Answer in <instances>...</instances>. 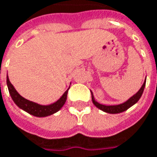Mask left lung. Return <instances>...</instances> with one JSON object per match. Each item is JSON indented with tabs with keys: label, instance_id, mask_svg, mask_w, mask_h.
Listing matches in <instances>:
<instances>
[{
	"label": "left lung",
	"instance_id": "8db88e82",
	"mask_svg": "<svg viewBox=\"0 0 157 157\" xmlns=\"http://www.w3.org/2000/svg\"><path fill=\"white\" fill-rule=\"evenodd\" d=\"M146 86V80L144 82V84L142 85L141 88L138 90V92L136 94H135L133 97H131L128 101H126L125 103L123 104H120V105H116V106H105V105H102V104H99L98 102H97L95 100V98L93 96V94L91 93V96H92V102L93 104L97 107L98 108L107 112V113H110V114H117V113H121V112H124L126 110H128V108L130 107H132L133 105H135L141 98L143 92H144V88Z\"/></svg>",
	"mask_w": 157,
	"mask_h": 157
}]
</instances>
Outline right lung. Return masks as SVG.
<instances>
[{
  "label": "right lung",
  "instance_id": "1",
  "mask_svg": "<svg viewBox=\"0 0 157 157\" xmlns=\"http://www.w3.org/2000/svg\"><path fill=\"white\" fill-rule=\"evenodd\" d=\"M7 86H8L10 97H11L12 100L14 101V103L19 108L23 109L26 112H28L30 115L35 116V117H48V116H50V115L58 112L64 106V104L67 100V95H68V91H69V89H67L65 91V93L62 95V97L58 101H56L55 103L49 105V106H42V105H39L37 103H34L32 101H29L28 99L22 98L16 91V89L14 88L12 84L10 82L8 76H7Z\"/></svg>",
  "mask_w": 157,
  "mask_h": 157
}]
</instances>
